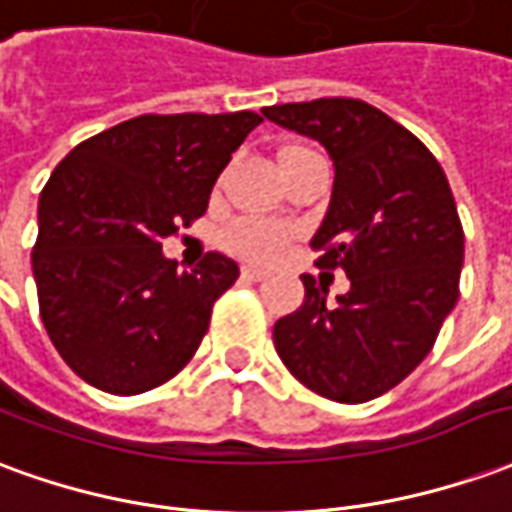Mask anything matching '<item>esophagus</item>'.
<instances>
[{
    "label": "esophagus",
    "instance_id": "34e87169",
    "mask_svg": "<svg viewBox=\"0 0 512 512\" xmlns=\"http://www.w3.org/2000/svg\"><path fill=\"white\" fill-rule=\"evenodd\" d=\"M266 274L268 271H263V268H257V266H241V277H244V280L257 282V280H263Z\"/></svg>",
    "mask_w": 512,
    "mask_h": 512
}]
</instances>
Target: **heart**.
Wrapping results in <instances>:
<instances>
[{
    "mask_svg": "<svg viewBox=\"0 0 512 512\" xmlns=\"http://www.w3.org/2000/svg\"><path fill=\"white\" fill-rule=\"evenodd\" d=\"M310 155L305 146H282L277 152V163H285L291 157ZM285 232L271 224H260V221H238L230 230L224 232V246L241 257H252V260H271L280 252Z\"/></svg>",
    "mask_w": 512,
    "mask_h": 512,
    "instance_id": "obj_1",
    "label": "heart"
}]
</instances>
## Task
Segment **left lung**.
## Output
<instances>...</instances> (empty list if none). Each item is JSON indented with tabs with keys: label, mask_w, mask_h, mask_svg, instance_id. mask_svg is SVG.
I'll return each instance as SVG.
<instances>
[{
	"label": "left lung",
	"mask_w": 512,
	"mask_h": 512,
	"mask_svg": "<svg viewBox=\"0 0 512 512\" xmlns=\"http://www.w3.org/2000/svg\"><path fill=\"white\" fill-rule=\"evenodd\" d=\"M285 130L327 149L330 207L310 246L343 268L349 291L302 274L305 302L274 324L277 355L318 396L377 399L430 355L457 305L463 227L441 163L413 132L360 99L263 107Z\"/></svg>",
	"instance_id": "left-lung-1"
}]
</instances>
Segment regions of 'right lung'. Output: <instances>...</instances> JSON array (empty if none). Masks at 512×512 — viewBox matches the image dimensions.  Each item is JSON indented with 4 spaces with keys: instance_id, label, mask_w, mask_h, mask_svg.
<instances>
[{
    "instance_id": "add662e5",
    "label": "right lung",
    "mask_w": 512,
    "mask_h": 512,
    "mask_svg": "<svg viewBox=\"0 0 512 512\" xmlns=\"http://www.w3.org/2000/svg\"><path fill=\"white\" fill-rule=\"evenodd\" d=\"M252 110L138 116L74 146L38 199L32 277L60 357L99 391L132 396L194 357L238 263L177 271L160 241L207 210Z\"/></svg>"
}]
</instances>
